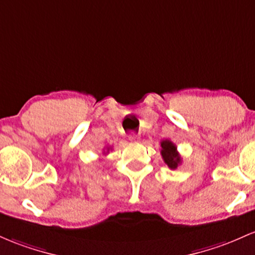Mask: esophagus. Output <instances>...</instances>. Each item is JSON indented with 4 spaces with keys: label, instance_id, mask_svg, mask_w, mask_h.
Wrapping results in <instances>:
<instances>
[{
    "label": "esophagus",
    "instance_id": "1",
    "mask_svg": "<svg viewBox=\"0 0 255 255\" xmlns=\"http://www.w3.org/2000/svg\"><path fill=\"white\" fill-rule=\"evenodd\" d=\"M128 139H129L130 141H136V140H139V135L136 133L132 132V133L128 134Z\"/></svg>",
    "mask_w": 255,
    "mask_h": 255
}]
</instances>
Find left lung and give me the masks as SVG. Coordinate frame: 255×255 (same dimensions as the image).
I'll return each instance as SVG.
<instances>
[{
    "label": "left lung",
    "instance_id": "left-lung-1",
    "mask_svg": "<svg viewBox=\"0 0 255 255\" xmlns=\"http://www.w3.org/2000/svg\"><path fill=\"white\" fill-rule=\"evenodd\" d=\"M161 155L164 163L170 169H177L179 164L181 163V157L177 151V146L168 139L161 141Z\"/></svg>",
    "mask_w": 255,
    "mask_h": 255
}]
</instances>
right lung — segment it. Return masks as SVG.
Here are the masks:
<instances>
[{
	"instance_id": "obj_1",
	"label": "right lung",
	"mask_w": 255,
	"mask_h": 255,
	"mask_svg": "<svg viewBox=\"0 0 255 255\" xmlns=\"http://www.w3.org/2000/svg\"><path fill=\"white\" fill-rule=\"evenodd\" d=\"M106 149H108V151H109V150H110V147H106Z\"/></svg>"
}]
</instances>
